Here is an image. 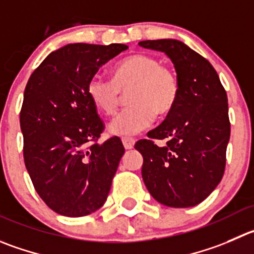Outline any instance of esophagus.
<instances>
[{
    "label": "esophagus",
    "instance_id": "1",
    "mask_svg": "<svg viewBox=\"0 0 254 254\" xmlns=\"http://www.w3.org/2000/svg\"><path fill=\"white\" fill-rule=\"evenodd\" d=\"M134 139L133 138H128V137H123L122 138V143L125 146L126 149H132L134 146Z\"/></svg>",
    "mask_w": 254,
    "mask_h": 254
}]
</instances>
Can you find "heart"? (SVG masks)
<instances>
[{"label": "heart", "instance_id": "1", "mask_svg": "<svg viewBox=\"0 0 254 254\" xmlns=\"http://www.w3.org/2000/svg\"><path fill=\"white\" fill-rule=\"evenodd\" d=\"M128 95V108L110 123L115 136L132 137L148 128L154 115L165 116L180 96V81L157 57L137 53L122 60L112 71V79L96 74L87 83V95L98 111L111 116L117 111L122 93Z\"/></svg>", "mask_w": 254, "mask_h": 254}]
</instances>
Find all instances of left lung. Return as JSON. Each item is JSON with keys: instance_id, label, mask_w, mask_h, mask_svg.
Masks as SVG:
<instances>
[{"instance_id": "left-lung-1", "label": "left lung", "mask_w": 254, "mask_h": 254, "mask_svg": "<svg viewBox=\"0 0 254 254\" xmlns=\"http://www.w3.org/2000/svg\"><path fill=\"white\" fill-rule=\"evenodd\" d=\"M141 47L163 52L180 81L175 107L149 138L166 139L159 147L139 139L142 178L152 197L173 208L204 201L221 182L231 136L228 100L216 69L204 57L172 38L141 41Z\"/></svg>"}]
</instances>
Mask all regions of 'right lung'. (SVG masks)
Wrapping results in <instances>:
<instances>
[{
	"label": "right lung",
	"instance_id": "add662e5",
	"mask_svg": "<svg viewBox=\"0 0 254 254\" xmlns=\"http://www.w3.org/2000/svg\"><path fill=\"white\" fill-rule=\"evenodd\" d=\"M128 46L71 43L33 71L20 113L23 158L35 190L56 213L82 217L105 204L125 147L103 131L87 83Z\"/></svg>",
	"mask_w": 254,
	"mask_h": 254
}]
</instances>
